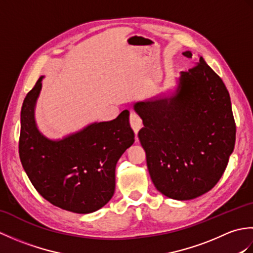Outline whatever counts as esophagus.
<instances>
[{
	"label": "esophagus",
	"mask_w": 253,
	"mask_h": 253,
	"mask_svg": "<svg viewBox=\"0 0 253 253\" xmlns=\"http://www.w3.org/2000/svg\"><path fill=\"white\" fill-rule=\"evenodd\" d=\"M129 123H130V126L133 129V131H135V133L137 135L138 131L140 130V128L142 127V121H141L140 116L136 114V113L131 112L130 116H129Z\"/></svg>",
	"instance_id": "34e87169"
}]
</instances>
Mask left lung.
<instances>
[{
	"mask_svg": "<svg viewBox=\"0 0 253 253\" xmlns=\"http://www.w3.org/2000/svg\"><path fill=\"white\" fill-rule=\"evenodd\" d=\"M182 55L192 58L189 51ZM133 109L142 118L138 137L160 192L190 200L217 184L234 151L236 124L228 90L201 56L180 73L171 92Z\"/></svg>",
	"mask_w": 253,
	"mask_h": 253,
	"instance_id": "1",
	"label": "left lung"
}]
</instances>
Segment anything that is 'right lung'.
<instances>
[{
    "label": "right lung",
    "mask_w": 253,
    "mask_h": 253,
    "mask_svg": "<svg viewBox=\"0 0 253 253\" xmlns=\"http://www.w3.org/2000/svg\"><path fill=\"white\" fill-rule=\"evenodd\" d=\"M42 78L21 107L20 162L36 190L53 206L79 214L94 212L114 195L116 163L135 141L129 112L62 140H49L37 129L34 116Z\"/></svg>",
    "instance_id": "obj_1"
}]
</instances>
